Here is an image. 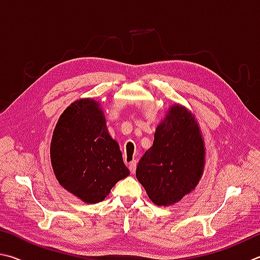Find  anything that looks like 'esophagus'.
<instances>
[{
    "mask_svg": "<svg viewBox=\"0 0 260 260\" xmlns=\"http://www.w3.org/2000/svg\"><path fill=\"white\" fill-rule=\"evenodd\" d=\"M136 167H137V162L136 161H131L129 163V169L131 171V174H134V172L136 171Z\"/></svg>",
    "mask_w": 260,
    "mask_h": 260,
    "instance_id": "obj_1",
    "label": "esophagus"
}]
</instances>
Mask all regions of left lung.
<instances>
[{"label": "left lung", "mask_w": 260, "mask_h": 260, "mask_svg": "<svg viewBox=\"0 0 260 260\" xmlns=\"http://www.w3.org/2000/svg\"><path fill=\"white\" fill-rule=\"evenodd\" d=\"M204 165L206 146L197 117L183 105L174 104L156 126L136 177L154 204L169 207L197 187Z\"/></svg>", "instance_id": "8db88e82"}]
</instances>
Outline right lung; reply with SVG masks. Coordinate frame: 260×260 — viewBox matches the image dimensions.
Segmentation results:
<instances>
[{"mask_svg":"<svg viewBox=\"0 0 260 260\" xmlns=\"http://www.w3.org/2000/svg\"><path fill=\"white\" fill-rule=\"evenodd\" d=\"M50 157L58 183L90 204L103 201L130 175L118 143L108 133L103 106L92 98L75 100L63 111L54 126Z\"/></svg>","mask_w":260,"mask_h":260,"instance_id":"right-lung-1","label":"right lung"}]
</instances>
